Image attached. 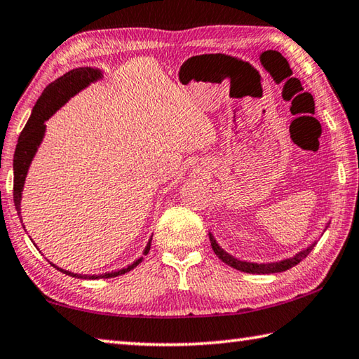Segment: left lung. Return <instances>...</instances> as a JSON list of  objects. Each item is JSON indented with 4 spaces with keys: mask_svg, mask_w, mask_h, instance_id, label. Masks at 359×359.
I'll use <instances>...</instances> for the list:
<instances>
[{
    "mask_svg": "<svg viewBox=\"0 0 359 359\" xmlns=\"http://www.w3.org/2000/svg\"><path fill=\"white\" fill-rule=\"evenodd\" d=\"M330 224H326L325 230L328 229ZM210 241H211V248L215 250V254L221 259L224 263H227L229 266L238 269V271H243V273H249V274H273V273H282V271H287V269L293 268L294 265H298V263L306 259L307 255H309L311 250L316 246L317 241H313L311 246H307L306 249L299 250L298 254H294L290 259H284V260H279V262H269V263H255V262H248V260H240L236 259V257L230 255L229 252H225V250L219 246L217 241L215 240V236L210 231Z\"/></svg>",
    "mask_w": 359,
    "mask_h": 359,
    "instance_id": "8db88e82",
    "label": "left lung"
}]
</instances>
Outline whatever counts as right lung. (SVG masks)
Instances as JSON below:
<instances>
[{"instance_id": "right-lung-1", "label": "right lung", "mask_w": 359, "mask_h": 359, "mask_svg": "<svg viewBox=\"0 0 359 359\" xmlns=\"http://www.w3.org/2000/svg\"><path fill=\"white\" fill-rule=\"evenodd\" d=\"M102 77L104 75L100 69H94V67L72 69V71L66 72L62 77L52 81V83L43 90L41 97L37 99L36 105L33 107V111H31L28 123L25 124L22 134L18 137V143L14 154V205L18 216H20V202H22L25 180H27L28 168L34 159L37 148L41 147L43 135H46V129H47L46 121L56 110H60L72 96H75V94L80 93L81 90H85L86 86H90L91 83H94V81H97ZM151 240H153V236L149 238L148 244L144 246L143 255H147L149 252ZM142 260L143 257L137 259L135 262H132L130 265H128L126 268L118 269V271L93 274V276L74 274L71 271H66V269L56 266L55 263H50V265L56 269H60L61 273L72 276V278H77V279H109V278H116V276H121L124 273L130 271V269H134Z\"/></svg>"}]
</instances>
